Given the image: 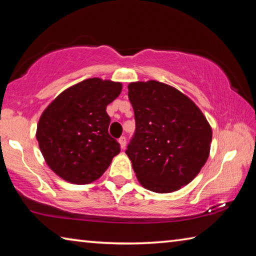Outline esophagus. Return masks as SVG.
Wrapping results in <instances>:
<instances>
[{
    "label": "esophagus",
    "instance_id": "1",
    "mask_svg": "<svg viewBox=\"0 0 256 256\" xmlns=\"http://www.w3.org/2000/svg\"><path fill=\"white\" fill-rule=\"evenodd\" d=\"M118 144L120 146V148L122 149L125 148V146H126V138H125V136H120L118 138Z\"/></svg>",
    "mask_w": 256,
    "mask_h": 256
}]
</instances>
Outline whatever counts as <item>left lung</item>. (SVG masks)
Listing matches in <instances>:
<instances>
[{"instance_id": "obj_1", "label": "left lung", "mask_w": 256, "mask_h": 256, "mask_svg": "<svg viewBox=\"0 0 256 256\" xmlns=\"http://www.w3.org/2000/svg\"><path fill=\"white\" fill-rule=\"evenodd\" d=\"M136 133L125 151L140 184L156 193L188 185L204 166L212 130L200 108L180 90L150 80L128 84Z\"/></svg>"}]
</instances>
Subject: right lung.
<instances>
[{
	"instance_id": "obj_1",
	"label": "right lung",
	"mask_w": 256,
	"mask_h": 256,
	"mask_svg": "<svg viewBox=\"0 0 256 256\" xmlns=\"http://www.w3.org/2000/svg\"><path fill=\"white\" fill-rule=\"evenodd\" d=\"M122 92V84L90 78L60 92L42 112L36 138L46 164L73 184L97 180L120 154L108 134L107 105Z\"/></svg>"
}]
</instances>
